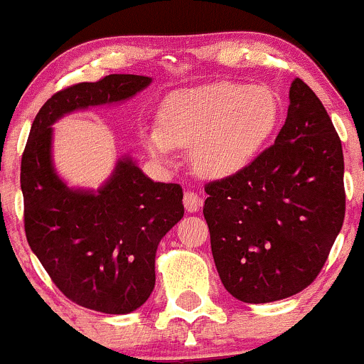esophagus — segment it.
<instances>
[{
    "instance_id": "34e87169",
    "label": "esophagus",
    "mask_w": 364,
    "mask_h": 364,
    "mask_svg": "<svg viewBox=\"0 0 364 364\" xmlns=\"http://www.w3.org/2000/svg\"><path fill=\"white\" fill-rule=\"evenodd\" d=\"M183 207H186L187 212H191V213L198 212L201 207L200 196H198L196 193H191V191H187V193L183 194Z\"/></svg>"
}]
</instances>
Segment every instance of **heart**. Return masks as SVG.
<instances>
[{"instance_id":"1","label":"heart","mask_w":364,"mask_h":364,"mask_svg":"<svg viewBox=\"0 0 364 364\" xmlns=\"http://www.w3.org/2000/svg\"><path fill=\"white\" fill-rule=\"evenodd\" d=\"M275 92L264 85L215 82L182 89L163 100L157 127L141 140L157 159L170 161L175 149H191L201 175L224 178L249 166L279 124Z\"/></svg>"}]
</instances>
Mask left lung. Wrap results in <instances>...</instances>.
<instances>
[{
  "label": "left lung",
  "instance_id": "1",
  "mask_svg": "<svg viewBox=\"0 0 364 364\" xmlns=\"http://www.w3.org/2000/svg\"><path fill=\"white\" fill-rule=\"evenodd\" d=\"M205 193L210 245L228 293L269 303L310 286L346 217L342 141L316 92L294 78L275 144Z\"/></svg>",
  "mask_w": 364,
  "mask_h": 364
}]
</instances>
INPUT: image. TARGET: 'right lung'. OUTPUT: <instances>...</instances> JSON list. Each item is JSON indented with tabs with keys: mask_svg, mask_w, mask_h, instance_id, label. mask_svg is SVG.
<instances>
[{
	"mask_svg": "<svg viewBox=\"0 0 364 364\" xmlns=\"http://www.w3.org/2000/svg\"><path fill=\"white\" fill-rule=\"evenodd\" d=\"M152 84L108 75L55 92L40 108L21 164L29 247L66 298L103 314L140 309L156 286V250L183 217L182 187L154 182L129 156L98 189L70 187L52 157V124L71 112L127 101Z\"/></svg>",
	"mask_w": 364,
	"mask_h": 364,
	"instance_id": "obj_1",
	"label": "right lung"
}]
</instances>
